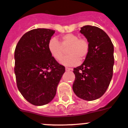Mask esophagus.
Masks as SVG:
<instances>
[{
  "instance_id": "obj_1",
  "label": "esophagus",
  "mask_w": 128,
  "mask_h": 128,
  "mask_svg": "<svg viewBox=\"0 0 128 128\" xmlns=\"http://www.w3.org/2000/svg\"><path fill=\"white\" fill-rule=\"evenodd\" d=\"M72 68H69V67H65V70L66 71H70V70H72Z\"/></svg>"
}]
</instances>
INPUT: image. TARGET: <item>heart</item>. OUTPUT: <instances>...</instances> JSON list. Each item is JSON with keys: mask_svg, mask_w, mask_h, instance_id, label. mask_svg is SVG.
Masks as SVG:
<instances>
[{"mask_svg": "<svg viewBox=\"0 0 128 128\" xmlns=\"http://www.w3.org/2000/svg\"><path fill=\"white\" fill-rule=\"evenodd\" d=\"M66 48L68 55L62 60L61 63L65 66H75L80 61L86 60L89 53L90 44L87 39L80 38L78 35L72 33L60 36V42L52 38L48 43L49 52L57 61L63 58Z\"/></svg>", "mask_w": 128, "mask_h": 128, "instance_id": "obj_1", "label": "heart"}]
</instances>
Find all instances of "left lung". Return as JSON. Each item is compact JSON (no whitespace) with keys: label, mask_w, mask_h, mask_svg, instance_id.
<instances>
[{"label":"left lung","mask_w":128,"mask_h":128,"mask_svg":"<svg viewBox=\"0 0 128 128\" xmlns=\"http://www.w3.org/2000/svg\"><path fill=\"white\" fill-rule=\"evenodd\" d=\"M80 32L90 44L89 53L83 64L74 68L73 91L83 100L92 101L106 92L112 79L114 47L110 37L96 26L86 25Z\"/></svg>","instance_id":"1"}]
</instances>
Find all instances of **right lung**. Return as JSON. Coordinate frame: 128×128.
Here are the masks:
<instances>
[{
    "label": "right lung",
    "instance_id": "right-lung-1",
    "mask_svg": "<svg viewBox=\"0 0 128 128\" xmlns=\"http://www.w3.org/2000/svg\"><path fill=\"white\" fill-rule=\"evenodd\" d=\"M55 30L37 28L22 36L15 50L14 71L18 90L34 106L50 102L65 71L50 55L48 43Z\"/></svg>",
    "mask_w": 128,
    "mask_h": 128
}]
</instances>
